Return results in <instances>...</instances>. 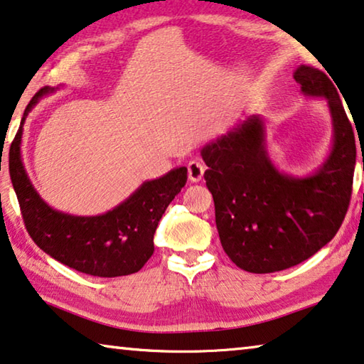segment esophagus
<instances>
[{
  "label": "esophagus",
  "mask_w": 364,
  "mask_h": 364,
  "mask_svg": "<svg viewBox=\"0 0 364 364\" xmlns=\"http://www.w3.org/2000/svg\"><path fill=\"white\" fill-rule=\"evenodd\" d=\"M204 165L200 164L199 160H191L188 164V176H189V181L193 183H199L203 180L204 176Z\"/></svg>",
  "instance_id": "esophagus-1"
}]
</instances>
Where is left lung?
Listing matches in <instances>:
<instances>
[{
    "label": "left lung",
    "mask_w": 364,
    "mask_h": 364,
    "mask_svg": "<svg viewBox=\"0 0 364 364\" xmlns=\"http://www.w3.org/2000/svg\"><path fill=\"white\" fill-rule=\"evenodd\" d=\"M293 77L304 97L324 99L331 113L332 146L319 168L304 176L279 170L261 114L200 149L220 243L246 272H279L306 261L336 236L350 204L356 144L337 84L304 65Z\"/></svg>",
    "instance_id": "1"
}]
</instances>
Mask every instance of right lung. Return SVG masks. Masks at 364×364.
<instances>
[{
  "mask_svg": "<svg viewBox=\"0 0 364 364\" xmlns=\"http://www.w3.org/2000/svg\"><path fill=\"white\" fill-rule=\"evenodd\" d=\"M58 87L40 89L28 103L9 149V173L22 217L36 245L79 272L121 277L139 272L154 255V233L166 207L188 180L186 166L144 181L128 199L100 215H71L40 198L21 155L22 132L31 109Z\"/></svg>",
  "mask_w": 364,
  "mask_h": 364,
  "instance_id": "obj_1",
  "label": "right lung"
}]
</instances>
